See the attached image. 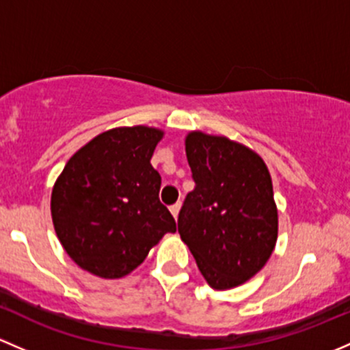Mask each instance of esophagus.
Here are the masks:
<instances>
[{
  "mask_svg": "<svg viewBox=\"0 0 350 350\" xmlns=\"http://www.w3.org/2000/svg\"><path fill=\"white\" fill-rule=\"evenodd\" d=\"M180 207H182V204H180V202H176V204H174V205H172V207H170V212H172V214H174V217H175V219L178 217Z\"/></svg>",
  "mask_w": 350,
  "mask_h": 350,
  "instance_id": "esophagus-1",
  "label": "esophagus"
}]
</instances>
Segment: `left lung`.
I'll return each mask as SVG.
<instances>
[{
    "label": "left lung",
    "mask_w": 350,
    "mask_h": 350,
    "mask_svg": "<svg viewBox=\"0 0 350 350\" xmlns=\"http://www.w3.org/2000/svg\"><path fill=\"white\" fill-rule=\"evenodd\" d=\"M185 153L196 189L178 214V232L214 290L251 280L278 239V211L268 167L226 136L190 131Z\"/></svg>",
    "instance_id": "8db88e82"
}]
</instances>
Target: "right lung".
<instances>
[{
  "mask_svg": "<svg viewBox=\"0 0 350 350\" xmlns=\"http://www.w3.org/2000/svg\"><path fill=\"white\" fill-rule=\"evenodd\" d=\"M165 133L150 126L104 131L75 151L50 200L57 237L85 271L116 280L138 268L175 219L160 202L161 176L151 167Z\"/></svg>",
  "mask_w": 350,
  "mask_h": 350,
  "instance_id": "right-lung-1",
  "label": "right lung"
}]
</instances>
